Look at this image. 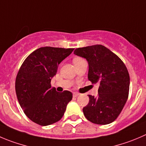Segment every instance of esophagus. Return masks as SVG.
Segmentation results:
<instances>
[{
  "instance_id": "esophagus-1",
  "label": "esophagus",
  "mask_w": 146,
  "mask_h": 146,
  "mask_svg": "<svg viewBox=\"0 0 146 146\" xmlns=\"http://www.w3.org/2000/svg\"><path fill=\"white\" fill-rule=\"evenodd\" d=\"M79 95H80V93H78V92H74V93H73V96L75 97V98H77V97L79 96Z\"/></svg>"
}]
</instances>
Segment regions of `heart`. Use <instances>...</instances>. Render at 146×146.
I'll return each mask as SVG.
<instances>
[{
  "label": "heart",
  "mask_w": 146,
  "mask_h": 146,
  "mask_svg": "<svg viewBox=\"0 0 146 146\" xmlns=\"http://www.w3.org/2000/svg\"><path fill=\"white\" fill-rule=\"evenodd\" d=\"M82 59H81V58H79V57H77V58H74V60H73V62H78V61H80V60H82Z\"/></svg>",
  "instance_id": "b5f03b06"
}]
</instances>
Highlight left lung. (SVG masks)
<instances>
[{
	"mask_svg": "<svg viewBox=\"0 0 146 146\" xmlns=\"http://www.w3.org/2000/svg\"><path fill=\"white\" fill-rule=\"evenodd\" d=\"M74 54L88 62V80L99 84L98 97L89 95L83 112L89 121L107 125L116 120L129 94L130 76L123 61L100 44L76 48Z\"/></svg>",
	"mask_w": 146,
	"mask_h": 146,
	"instance_id": "1",
	"label": "left lung"
}]
</instances>
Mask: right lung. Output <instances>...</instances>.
Segmentation results:
<instances>
[{
	"label": "right lung",
	"mask_w": 146,
	"mask_h": 146,
	"mask_svg": "<svg viewBox=\"0 0 146 146\" xmlns=\"http://www.w3.org/2000/svg\"><path fill=\"white\" fill-rule=\"evenodd\" d=\"M74 48L41 47L33 51L22 64L16 79L18 100L26 115L42 126L56 123L63 117L72 93L51 88V78L59 64Z\"/></svg>",
	"instance_id": "obj_1"
}]
</instances>
